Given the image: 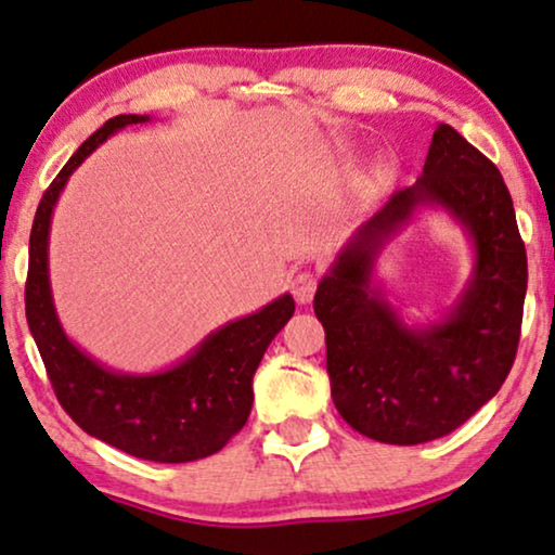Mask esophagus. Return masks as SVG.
<instances>
[{"label":"esophagus","mask_w":555,"mask_h":555,"mask_svg":"<svg viewBox=\"0 0 555 555\" xmlns=\"http://www.w3.org/2000/svg\"><path fill=\"white\" fill-rule=\"evenodd\" d=\"M317 292V273L314 271H301L292 279V294L299 305H309Z\"/></svg>","instance_id":"34e87169"}]
</instances>
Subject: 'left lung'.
<instances>
[{
    "mask_svg": "<svg viewBox=\"0 0 555 555\" xmlns=\"http://www.w3.org/2000/svg\"><path fill=\"white\" fill-rule=\"evenodd\" d=\"M447 211L473 246V271L437 321L411 325L389 305L377 258L421 211ZM528 258L500 169L460 131L439 124L424 172L398 190L339 248L317 284L339 416L383 444L441 439L505 383L520 339Z\"/></svg>",
    "mask_w": 555,
    "mask_h": 555,
    "instance_id": "1",
    "label": "left lung"
}]
</instances>
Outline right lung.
<instances>
[{"mask_svg": "<svg viewBox=\"0 0 555 555\" xmlns=\"http://www.w3.org/2000/svg\"><path fill=\"white\" fill-rule=\"evenodd\" d=\"M144 121L152 118L139 114L108 118L46 190L29 233L25 309L57 401L86 434L139 460L182 464L220 452L246 424L254 405V373L266 347L292 320L294 299L282 294L258 312L225 322L175 365L154 373L114 371L65 335L50 286L53 210L86 157L116 131Z\"/></svg>", "mask_w": 555, "mask_h": 555, "instance_id": "right-lung-1", "label": "right lung"}]
</instances>
